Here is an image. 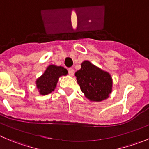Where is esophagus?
Instances as JSON below:
<instances>
[{"instance_id": "obj_1", "label": "esophagus", "mask_w": 149, "mask_h": 149, "mask_svg": "<svg viewBox=\"0 0 149 149\" xmlns=\"http://www.w3.org/2000/svg\"><path fill=\"white\" fill-rule=\"evenodd\" d=\"M68 72H69V74L70 76H73L74 74V69H72V68H69V69H68Z\"/></svg>"}]
</instances>
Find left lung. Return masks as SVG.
I'll return each instance as SVG.
<instances>
[{
	"label": "left lung",
	"instance_id": "left-lung-1",
	"mask_svg": "<svg viewBox=\"0 0 149 149\" xmlns=\"http://www.w3.org/2000/svg\"><path fill=\"white\" fill-rule=\"evenodd\" d=\"M75 76L82 92L90 101L101 102L111 93L113 80L110 74L88 61L81 63V69L75 72Z\"/></svg>",
	"mask_w": 149,
	"mask_h": 149
}]
</instances>
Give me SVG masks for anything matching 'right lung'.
Returning <instances> with one entry per match:
<instances>
[{
	"label": "right lung",
	"instance_id": "right-lung-1",
	"mask_svg": "<svg viewBox=\"0 0 149 149\" xmlns=\"http://www.w3.org/2000/svg\"><path fill=\"white\" fill-rule=\"evenodd\" d=\"M67 70L63 66L49 65L36 81V88L41 95H47L55 90L61 76L66 75Z\"/></svg>",
	"mask_w": 149,
	"mask_h": 149
}]
</instances>
